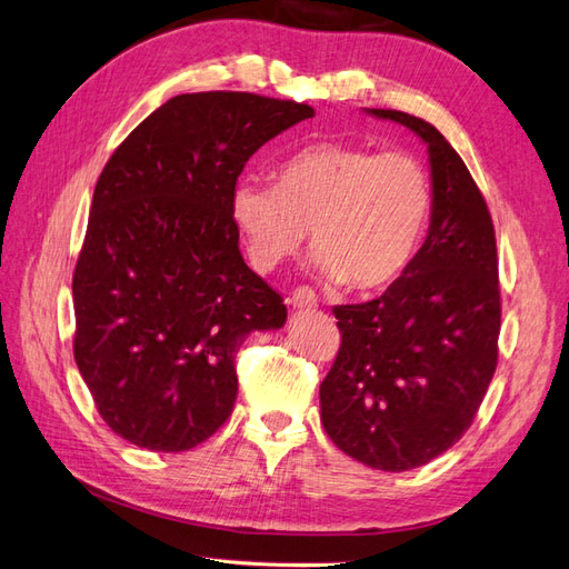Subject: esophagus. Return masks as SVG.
<instances>
[{"label": "esophagus", "instance_id": "obj_1", "mask_svg": "<svg viewBox=\"0 0 569 569\" xmlns=\"http://www.w3.org/2000/svg\"><path fill=\"white\" fill-rule=\"evenodd\" d=\"M288 302L293 305V310H315L317 308V296L315 290L308 286H300L293 290V296L288 298Z\"/></svg>", "mask_w": 569, "mask_h": 569}]
</instances>
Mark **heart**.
Listing matches in <instances>:
<instances>
[{"mask_svg":"<svg viewBox=\"0 0 569 569\" xmlns=\"http://www.w3.org/2000/svg\"><path fill=\"white\" fill-rule=\"evenodd\" d=\"M273 180H242L230 199L259 271L298 254L308 228L317 269L353 290L387 288L411 267L432 209L428 170L411 153L317 141L283 158Z\"/></svg>","mask_w":569,"mask_h":569,"instance_id":"b5f03b06","label":"heart"}]
</instances>
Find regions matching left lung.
<instances>
[{"label":"left lung","mask_w":569,"mask_h":569,"mask_svg":"<svg viewBox=\"0 0 569 569\" xmlns=\"http://www.w3.org/2000/svg\"><path fill=\"white\" fill-rule=\"evenodd\" d=\"M368 112L426 141L430 228L380 298L333 308L341 348L319 403L333 445L399 473L459 442L486 397L498 368V247L488 203L451 143L409 112Z\"/></svg>","instance_id":"1"}]
</instances>
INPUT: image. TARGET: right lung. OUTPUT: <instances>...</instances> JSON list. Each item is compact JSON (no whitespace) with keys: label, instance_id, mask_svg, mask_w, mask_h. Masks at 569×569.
Here are the masks:
<instances>
[{"label":"right lung","instance_id":"obj_1","mask_svg":"<svg viewBox=\"0 0 569 569\" xmlns=\"http://www.w3.org/2000/svg\"><path fill=\"white\" fill-rule=\"evenodd\" d=\"M312 114L257 93H182L100 172L71 281L74 360L127 442L209 440L238 397L240 343L286 325L283 298L240 254L230 199L250 156Z\"/></svg>","mask_w":569,"mask_h":569}]
</instances>
